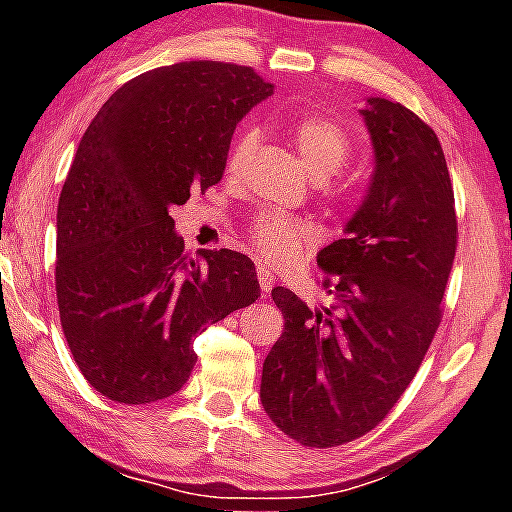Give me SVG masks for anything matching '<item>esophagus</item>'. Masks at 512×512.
<instances>
[{"label": "esophagus", "mask_w": 512, "mask_h": 512, "mask_svg": "<svg viewBox=\"0 0 512 512\" xmlns=\"http://www.w3.org/2000/svg\"><path fill=\"white\" fill-rule=\"evenodd\" d=\"M256 275H258V284H261L263 293H268L272 289V284H275V272H272L268 265H258L256 268Z\"/></svg>", "instance_id": "esophagus-1"}]
</instances>
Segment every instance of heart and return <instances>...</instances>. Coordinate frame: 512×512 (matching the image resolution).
I'll use <instances>...</instances> for the list:
<instances>
[{
  "instance_id": "1",
  "label": "heart",
  "mask_w": 512,
  "mask_h": 512,
  "mask_svg": "<svg viewBox=\"0 0 512 512\" xmlns=\"http://www.w3.org/2000/svg\"><path fill=\"white\" fill-rule=\"evenodd\" d=\"M293 144L303 158L307 172L319 181L321 193L331 202H347L352 195L349 181H335L352 153L349 132L326 116H305L293 125ZM258 146V132L244 130L235 137L228 153V172L242 174ZM249 242L256 254L272 265L296 263L307 249L319 242V228L312 221L293 219L286 214H261L249 226Z\"/></svg>"
}]
</instances>
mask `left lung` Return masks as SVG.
Here are the masks:
<instances>
[{"instance_id": "8db88e82", "label": "left lung", "mask_w": 512, "mask_h": 512, "mask_svg": "<svg viewBox=\"0 0 512 512\" xmlns=\"http://www.w3.org/2000/svg\"><path fill=\"white\" fill-rule=\"evenodd\" d=\"M375 172L345 237L317 254L331 307L277 286L284 333L263 363L261 403L307 447L375 429L422 366L440 326L457 251V214L436 132L398 102L361 109Z\"/></svg>"}]
</instances>
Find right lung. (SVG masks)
<instances>
[{
	"mask_svg": "<svg viewBox=\"0 0 512 512\" xmlns=\"http://www.w3.org/2000/svg\"><path fill=\"white\" fill-rule=\"evenodd\" d=\"M272 88L251 67L177 62L123 83L83 132L58 202L55 291L76 366L111 401L172 396L195 335L261 296L240 251L188 258L170 209L219 184L235 125Z\"/></svg>",
	"mask_w": 512,
	"mask_h": 512,
	"instance_id": "1",
	"label": "right lung"
}]
</instances>
